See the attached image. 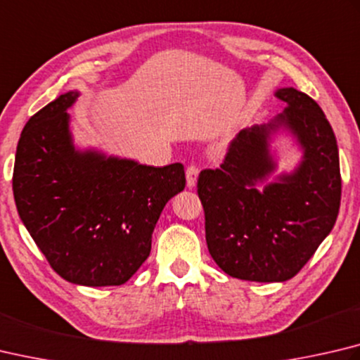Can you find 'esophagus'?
<instances>
[{
  "mask_svg": "<svg viewBox=\"0 0 360 360\" xmlns=\"http://www.w3.org/2000/svg\"><path fill=\"white\" fill-rule=\"evenodd\" d=\"M198 173L200 169L197 165H188L186 169V178H187V187H195L197 184V179H198Z\"/></svg>",
  "mask_w": 360,
  "mask_h": 360,
  "instance_id": "1",
  "label": "esophagus"
}]
</instances>
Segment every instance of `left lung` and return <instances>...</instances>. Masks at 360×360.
I'll list each match as a JSON object with an SVG mask.
<instances>
[{
    "label": "left lung",
    "mask_w": 360,
    "mask_h": 360,
    "mask_svg": "<svg viewBox=\"0 0 360 360\" xmlns=\"http://www.w3.org/2000/svg\"><path fill=\"white\" fill-rule=\"evenodd\" d=\"M276 96L285 112L240 130L220 168L202 169L197 184L209 253L228 276L250 282L296 276L334 228L342 198L337 140L323 110L294 88ZM280 127L298 140L303 162L258 191L275 167L269 140Z\"/></svg>",
    "instance_id": "8db88e82"
}]
</instances>
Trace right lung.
<instances>
[{
  "instance_id": "1",
  "label": "right lung",
  "mask_w": 360,
  "mask_h": 360,
  "mask_svg": "<svg viewBox=\"0 0 360 360\" xmlns=\"http://www.w3.org/2000/svg\"><path fill=\"white\" fill-rule=\"evenodd\" d=\"M77 97L61 94L26 122L12 176L17 211L58 276L122 285L149 257L162 209L184 191V165L77 151L68 115Z\"/></svg>"
}]
</instances>
